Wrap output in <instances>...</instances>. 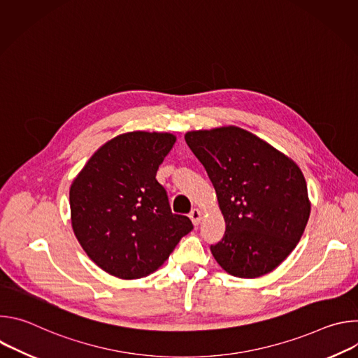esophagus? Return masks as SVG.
<instances>
[{"label":"esophagus","instance_id":"34e87169","mask_svg":"<svg viewBox=\"0 0 358 358\" xmlns=\"http://www.w3.org/2000/svg\"><path fill=\"white\" fill-rule=\"evenodd\" d=\"M189 218H191V221H192V224H194V225H198V224H199V221H201V211H199L198 208L191 210V213H189Z\"/></svg>","mask_w":358,"mask_h":358}]
</instances>
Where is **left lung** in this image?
Segmentation results:
<instances>
[{"instance_id":"8db88e82","label":"left lung","mask_w":358,"mask_h":358,"mask_svg":"<svg viewBox=\"0 0 358 358\" xmlns=\"http://www.w3.org/2000/svg\"><path fill=\"white\" fill-rule=\"evenodd\" d=\"M185 141L215 188L227 225L211 245L214 258L238 278L272 272L296 248L310 215L303 173L239 127L189 131Z\"/></svg>"}]
</instances>
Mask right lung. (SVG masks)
Listing matches in <instances>:
<instances>
[{"label": "right lung", "instance_id": "1", "mask_svg": "<svg viewBox=\"0 0 358 358\" xmlns=\"http://www.w3.org/2000/svg\"><path fill=\"white\" fill-rule=\"evenodd\" d=\"M176 143L170 133L130 131L101 145L71 185L73 232L87 257L120 279L157 271L192 229L173 214L156 180Z\"/></svg>", "mask_w": 358, "mask_h": 358}]
</instances>
